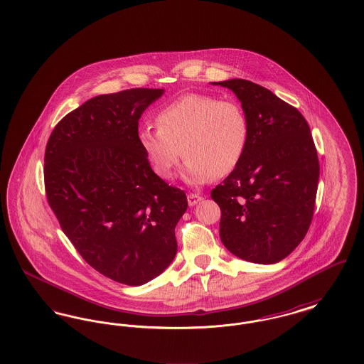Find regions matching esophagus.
Wrapping results in <instances>:
<instances>
[{
	"label": "esophagus",
	"mask_w": 364,
	"mask_h": 364,
	"mask_svg": "<svg viewBox=\"0 0 364 364\" xmlns=\"http://www.w3.org/2000/svg\"><path fill=\"white\" fill-rule=\"evenodd\" d=\"M187 199H188V205H190V206H195V205H196L198 202H200L203 198H202L199 193H188Z\"/></svg>",
	"instance_id": "1"
}]
</instances>
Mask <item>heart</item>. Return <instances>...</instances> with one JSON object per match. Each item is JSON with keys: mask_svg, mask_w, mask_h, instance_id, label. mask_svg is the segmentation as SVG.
Instances as JSON below:
<instances>
[{"mask_svg": "<svg viewBox=\"0 0 364 364\" xmlns=\"http://www.w3.org/2000/svg\"><path fill=\"white\" fill-rule=\"evenodd\" d=\"M156 128L144 127L138 140L161 178L173 177L181 156L186 178L202 184L232 173L242 161L250 140V122L242 105L214 95L190 92L165 105Z\"/></svg>", "mask_w": 364, "mask_h": 364, "instance_id": "b5f03b06", "label": "heart"}]
</instances>
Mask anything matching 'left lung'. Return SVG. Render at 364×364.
<instances>
[{
  "mask_svg": "<svg viewBox=\"0 0 364 364\" xmlns=\"http://www.w3.org/2000/svg\"><path fill=\"white\" fill-rule=\"evenodd\" d=\"M213 85L232 90L250 122L240 165L211 190L221 208V242L242 259L277 263L311 225L319 161L310 125L292 105L250 80Z\"/></svg>",
  "mask_w": 364,
  "mask_h": 364,
  "instance_id": "8db88e82",
  "label": "left lung"
}]
</instances>
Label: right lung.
<instances>
[{
	"label": "right lung",
	"mask_w": 364,
	"mask_h": 364,
	"mask_svg": "<svg viewBox=\"0 0 364 364\" xmlns=\"http://www.w3.org/2000/svg\"><path fill=\"white\" fill-rule=\"evenodd\" d=\"M164 88L98 95L58 122L45 151V190L61 229L105 277L138 287L174 259L186 192L156 176L139 119Z\"/></svg>",
	"instance_id": "1"
}]
</instances>
